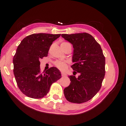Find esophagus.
Here are the masks:
<instances>
[{"instance_id":"34e87169","label":"esophagus","mask_w":126,"mask_h":126,"mask_svg":"<svg viewBox=\"0 0 126 126\" xmlns=\"http://www.w3.org/2000/svg\"><path fill=\"white\" fill-rule=\"evenodd\" d=\"M61 76L63 77H64V76H66V73H63V72H61Z\"/></svg>"}]
</instances>
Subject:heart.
<instances>
[{"label":"heart","mask_w":126,"mask_h":126,"mask_svg":"<svg viewBox=\"0 0 126 126\" xmlns=\"http://www.w3.org/2000/svg\"><path fill=\"white\" fill-rule=\"evenodd\" d=\"M67 45H71L70 44L67 42H63L61 44V46H65ZM54 65L57 68L59 69L60 70H64L66 67V63L65 61H61V60H57L54 63Z\"/></svg>","instance_id":"heart-1"}]
</instances>
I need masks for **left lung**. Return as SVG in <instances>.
I'll use <instances>...</instances> for the list:
<instances>
[{
    "label": "left lung",
    "mask_w": 126,
    "mask_h": 126,
    "mask_svg": "<svg viewBox=\"0 0 126 126\" xmlns=\"http://www.w3.org/2000/svg\"><path fill=\"white\" fill-rule=\"evenodd\" d=\"M61 36L73 45L74 64L71 68L75 70L73 73H80L77 78L69 76L71 82L63 90L65 97L71 103L87 102L99 92L104 78L106 60L103 50L95 39L87 32Z\"/></svg>",
    "instance_id": "obj_1"
}]
</instances>
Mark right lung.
<instances>
[{
  "label": "right lung",
  "mask_w": 126,
  "mask_h": 126,
  "mask_svg": "<svg viewBox=\"0 0 126 126\" xmlns=\"http://www.w3.org/2000/svg\"><path fill=\"white\" fill-rule=\"evenodd\" d=\"M61 34H32L21 41L13 58L17 85L26 96L41 99L49 92L53 82L61 77L60 70L51 67L41 73L39 60L47 57L53 42Z\"/></svg>",
  "instance_id": "add662e5"
}]
</instances>
